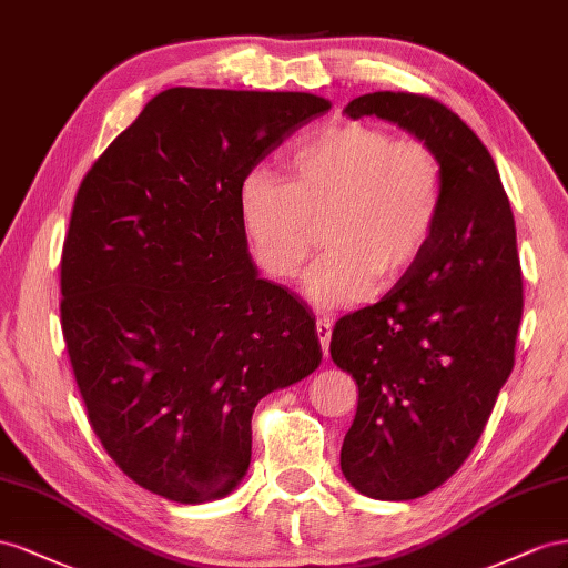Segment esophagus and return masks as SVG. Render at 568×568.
Instances as JSON below:
<instances>
[{
  "mask_svg": "<svg viewBox=\"0 0 568 568\" xmlns=\"http://www.w3.org/2000/svg\"><path fill=\"white\" fill-rule=\"evenodd\" d=\"M331 333H333L331 318H318L316 321V335H318V343L323 347V354H326V356H328V347H331Z\"/></svg>",
  "mask_w": 568,
  "mask_h": 568,
  "instance_id": "1",
  "label": "esophagus"
}]
</instances>
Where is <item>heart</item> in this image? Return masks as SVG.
<instances>
[{"label":"heart","instance_id":"b5f03b06","mask_svg":"<svg viewBox=\"0 0 568 568\" xmlns=\"http://www.w3.org/2000/svg\"><path fill=\"white\" fill-rule=\"evenodd\" d=\"M445 171L433 148L366 121H335L297 144L287 178L254 169L237 206L252 254L268 278L290 283L318 247L306 281L318 310L362 302L374 283L395 285L426 254L443 212Z\"/></svg>","mask_w":568,"mask_h":568}]
</instances>
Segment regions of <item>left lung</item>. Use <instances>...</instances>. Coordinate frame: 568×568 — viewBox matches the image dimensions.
<instances>
[{"mask_svg": "<svg viewBox=\"0 0 568 568\" xmlns=\"http://www.w3.org/2000/svg\"><path fill=\"white\" fill-rule=\"evenodd\" d=\"M345 113L397 123L445 171L426 254L331 337L333 362L359 387L339 452L345 478L366 497L416 499L459 471L514 368L524 312L514 214L490 152L433 97L371 92Z\"/></svg>", "mask_w": 568, "mask_h": 568, "instance_id": "8db88e82", "label": "left lung"}]
</instances>
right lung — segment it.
<instances>
[{
    "label": "right lung",
    "mask_w": 568,
    "mask_h": 568,
    "mask_svg": "<svg viewBox=\"0 0 568 568\" xmlns=\"http://www.w3.org/2000/svg\"><path fill=\"white\" fill-rule=\"evenodd\" d=\"M310 92L171 88L94 161L61 252V331L106 455L181 505L225 497L252 412L321 364L316 321L258 278L237 190L323 116Z\"/></svg>",
    "instance_id": "obj_1"
}]
</instances>
